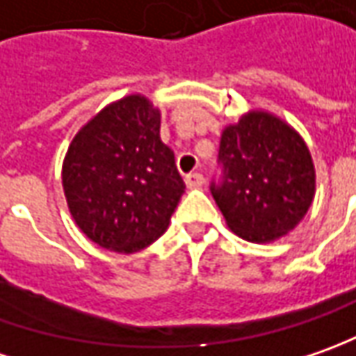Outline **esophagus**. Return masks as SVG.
<instances>
[{
	"label": "esophagus",
	"mask_w": 356,
	"mask_h": 356,
	"mask_svg": "<svg viewBox=\"0 0 356 356\" xmlns=\"http://www.w3.org/2000/svg\"><path fill=\"white\" fill-rule=\"evenodd\" d=\"M185 183H187L189 189H195V187H201L202 183H204V177H202L201 173H189L185 177Z\"/></svg>",
	"instance_id": "esophagus-1"
}]
</instances>
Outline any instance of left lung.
<instances>
[{
    "label": "left lung",
    "instance_id": "8db88e82",
    "mask_svg": "<svg viewBox=\"0 0 356 356\" xmlns=\"http://www.w3.org/2000/svg\"><path fill=\"white\" fill-rule=\"evenodd\" d=\"M220 183L211 185L228 228L272 242L300 225L315 195L312 154L296 129L268 112H248L222 131Z\"/></svg>",
    "mask_w": 356,
    "mask_h": 356
}]
</instances>
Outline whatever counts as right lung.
I'll list each match as a JSON object with an SVG mask.
<instances>
[{
  "label": "right lung",
  "mask_w": 356,
  "mask_h": 356,
  "mask_svg": "<svg viewBox=\"0 0 356 356\" xmlns=\"http://www.w3.org/2000/svg\"><path fill=\"white\" fill-rule=\"evenodd\" d=\"M159 124V110L145 96L129 94L100 110L68 145V211L102 248L134 254L149 246L165 232L185 193Z\"/></svg>",
  "instance_id": "obj_1"
}]
</instances>
